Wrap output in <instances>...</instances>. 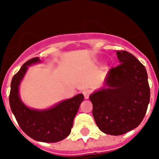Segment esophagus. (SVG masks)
Masks as SVG:
<instances>
[{"instance_id": "34e87169", "label": "esophagus", "mask_w": 159, "mask_h": 159, "mask_svg": "<svg viewBox=\"0 0 159 159\" xmlns=\"http://www.w3.org/2000/svg\"><path fill=\"white\" fill-rule=\"evenodd\" d=\"M90 94H91V91H90L89 90H84V91H83V94H84V98L85 99L89 98Z\"/></svg>"}]
</instances>
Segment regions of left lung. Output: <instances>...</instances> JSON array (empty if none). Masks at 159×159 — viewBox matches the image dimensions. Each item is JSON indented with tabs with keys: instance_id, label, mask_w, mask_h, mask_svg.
I'll return each mask as SVG.
<instances>
[{
	"instance_id": "left-lung-1",
	"label": "left lung",
	"mask_w": 159,
	"mask_h": 159,
	"mask_svg": "<svg viewBox=\"0 0 159 159\" xmlns=\"http://www.w3.org/2000/svg\"><path fill=\"white\" fill-rule=\"evenodd\" d=\"M120 65L108 70L105 86L89 96L102 132L120 135L135 129L146 113L150 89L145 66L131 53L116 51Z\"/></svg>"
}]
</instances>
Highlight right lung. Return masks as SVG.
<instances>
[{
	"label": "right lung",
	"instance_id": "1",
	"mask_svg": "<svg viewBox=\"0 0 159 159\" xmlns=\"http://www.w3.org/2000/svg\"><path fill=\"white\" fill-rule=\"evenodd\" d=\"M41 62L39 57H34L25 62L14 75L9 96L11 109L22 131L34 140L49 143L60 142L70 134L74 118L84 100V95L78 94L47 109H34L27 106L20 99L19 87L28 67Z\"/></svg>",
	"mask_w": 159,
	"mask_h": 159
}]
</instances>
